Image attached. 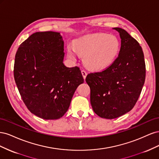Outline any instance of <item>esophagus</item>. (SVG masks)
Segmentation results:
<instances>
[{"label":"esophagus","instance_id":"esophagus-1","mask_svg":"<svg viewBox=\"0 0 159 159\" xmlns=\"http://www.w3.org/2000/svg\"><path fill=\"white\" fill-rule=\"evenodd\" d=\"M81 74H82L83 78H84V79H85L86 76H87V72H86L85 70H81Z\"/></svg>","mask_w":159,"mask_h":159}]
</instances>
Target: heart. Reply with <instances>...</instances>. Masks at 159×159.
<instances>
[{"instance_id":"b5f03b06","label":"heart","mask_w":159,"mask_h":159,"mask_svg":"<svg viewBox=\"0 0 159 159\" xmlns=\"http://www.w3.org/2000/svg\"><path fill=\"white\" fill-rule=\"evenodd\" d=\"M74 45V48L70 44L67 46L68 56L75 58L76 51L84 56L86 67L93 70H102L111 65L121 48L116 36L104 33L86 35L75 40Z\"/></svg>"}]
</instances>
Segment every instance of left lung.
Segmentation results:
<instances>
[{
	"mask_svg": "<svg viewBox=\"0 0 159 159\" xmlns=\"http://www.w3.org/2000/svg\"><path fill=\"white\" fill-rule=\"evenodd\" d=\"M121 49L109 68L91 73L85 81L90 88V102L98 116L117 118L130 111L137 103L145 80V63L139 42L120 28Z\"/></svg>",
	"mask_w": 159,
	"mask_h": 159,
	"instance_id": "1",
	"label": "left lung"
}]
</instances>
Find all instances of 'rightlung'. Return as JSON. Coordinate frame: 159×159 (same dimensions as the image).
Instances as JSON below:
<instances>
[{"mask_svg": "<svg viewBox=\"0 0 159 159\" xmlns=\"http://www.w3.org/2000/svg\"><path fill=\"white\" fill-rule=\"evenodd\" d=\"M64 57V40L60 32L34 33L18 48L14 80L24 103L38 117L61 118L77 88L84 82L78 67H66Z\"/></svg>", "mask_w": 159, "mask_h": 159, "instance_id": "obj_1", "label": "right lung"}]
</instances>
